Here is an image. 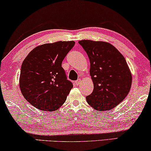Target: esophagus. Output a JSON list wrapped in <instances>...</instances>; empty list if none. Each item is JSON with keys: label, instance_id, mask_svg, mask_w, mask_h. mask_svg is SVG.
Here are the masks:
<instances>
[{"label": "esophagus", "instance_id": "esophagus-1", "mask_svg": "<svg viewBox=\"0 0 151 151\" xmlns=\"http://www.w3.org/2000/svg\"><path fill=\"white\" fill-rule=\"evenodd\" d=\"M76 84L77 85V86H79L80 84V83H81V80H78L77 81H76Z\"/></svg>", "mask_w": 151, "mask_h": 151}]
</instances>
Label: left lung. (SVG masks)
Here are the masks:
<instances>
[{
    "label": "left lung",
    "instance_id": "left-lung-1",
    "mask_svg": "<svg viewBox=\"0 0 151 151\" xmlns=\"http://www.w3.org/2000/svg\"><path fill=\"white\" fill-rule=\"evenodd\" d=\"M90 59V74L93 90L86 97L97 111L112 109L123 101L132 85V73L126 59L112 44L105 41L81 40Z\"/></svg>",
    "mask_w": 151,
    "mask_h": 151
}]
</instances>
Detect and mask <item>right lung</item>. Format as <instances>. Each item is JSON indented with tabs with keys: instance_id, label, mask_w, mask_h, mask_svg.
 <instances>
[{
	"instance_id": "add662e5",
	"label": "right lung",
	"mask_w": 151,
	"mask_h": 151,
	"mask_svg": "<svg viewBox=\"0 0 151 151\" xmlns=\"http://www.w3.org/2000/svg\"><path fill=\"white\" fill-rule=\"evenodd\" d=\"M75 42L57 41L35 47L24 59L19 77L22 94L34 107L53 112L65 102L73 88L61 63Z\"/></svg>"
}]
</instances>
